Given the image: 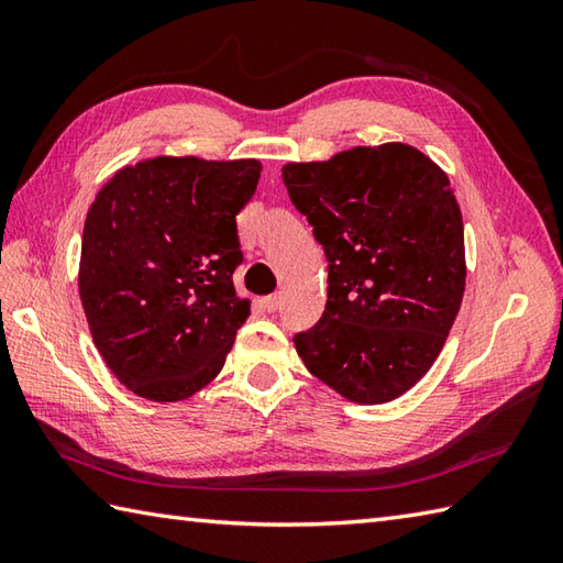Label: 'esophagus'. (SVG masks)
<instances>
[{"mask_svg":"<svg viewBox=\"0 0 563 563\" xmlns=\"http://www.w3.org/2000/svg\"><path fill=\"white\" fill-rule=\"evenodd\" d=\"M261 307L266 309V312H275V309L280 307V295H268V297H263V300H261Z\"/></svg>","mask_w":563,"mask_h":563,"instance_id":"obj_1","label":"esophagus"}]
</instances>
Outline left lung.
<instances>
[{
    "mask_svg": "<svg viewBox=\"0 0 563 563\" xmlns=\"http://www.w3.org/2000/svg\"><path fill=\"white\" fill-rule=\"evenodd\" d=\"M329 261L327 309L295 333L309 373L385 404L435 363L464 295V224L448 174L404 142L283 166Z\"/></svg>",
    "mask_w": 563,
    "mask_h": 563,
    "instance_id": "left-lung-1",
    "label": "left lung"
}]
</instances>
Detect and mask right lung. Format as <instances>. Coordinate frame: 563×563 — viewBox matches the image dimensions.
I'll use <instances>...</instances> for the list:
<instances>
[{"label": "right lung", "mask_w": 563, "mask_h": 563, "mask_svg": "<svg viewBox=\"0 0 563 563\" xmlns=\"http://www.w3.org/2000/svg\"><path fill=\"white\" fill-rule=\"evenodd\" d=\"M261 162L154 157L118 169L84 222L79 297L93 345L150 401L194 397L220 375L251 314L232 275L236 214Z\"/></svg>", "instance_id": "1"}]
</instances>
